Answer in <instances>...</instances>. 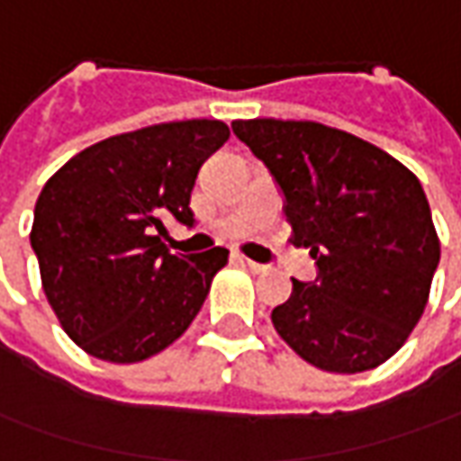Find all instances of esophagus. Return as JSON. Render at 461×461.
Instances as JSON below:
<instances>
[{
    "label": "esophagus",
    "instance_id": "esophagus-1",
    "mask_svg": "<svg viewBox=\"0 0 461 461\" xmlns=\"http://www.w3.org/2000/svg\"><path fill=\"white\" fill-rule=\"evenodd\" d=\"M231 258H234V262H240L242 267L252 270V273H262V270H265V265H260V262H255V260H249V258H245L242 252H234Z\"/></svg>",
    "mask_w": 461,
    "mask_h": 461
}]
</instances>
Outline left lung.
<instances>
[{
  "instance_id": "obj_1",
  "label": "left lung",
  "mask_w": 461,
  "mask_h": 461,
  "mask_svg": "<svg viewBox=\"0 0 461 461\" xmlns=\"http://www.w3.org/2000/svg\"><path fill=\"white\" fill-rule=\"evenodd\" d=\"M234 135L270 170L316 278L295 280L273 326L326 373L393 357L426 309L438 237L419 178L388 152L319 122L237 120Z\"/></svg>"
}]
</instances>
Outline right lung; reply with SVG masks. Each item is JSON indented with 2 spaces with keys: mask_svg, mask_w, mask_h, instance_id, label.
<instances>
[{
  "mask_svg": "<svg viewBox=\"0 0 461 461\" xmlns=\"http://www.w3.org/2000/svg\"><path fill=\"white\" fill-rule=\"evenodd\" d=\"M227 140L219 120L152 124L73 155L42 185L30 245L48 303L88 355L140 362L196 319L230 252L173 255L163 237L173 219L194 227L199 167Z\"/></svg>",
  "mask_w": 461,
  "mask_h": 461,
  "instance_id": "add662e5",
  "label": "right lung"
}]
</instances>
